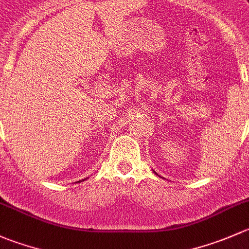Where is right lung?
I'll return each mask as SVG.
<instances>
[{
  "label": "right lung",
  "mask_w": 249,
  "mask_h": 249,
  "mask_svg": "<svg viewBox=\"0 0 249 249\" xmlns=\"http://www.w3.org/2000/svg\"><path fill=\"white\" fill-rule=\"evenodd\" d=\"M83 181H85V178H84V180H80V181H78V182H83Z\"/></svg>",
  "instance_id": "obj_1"
}]
</instances>
